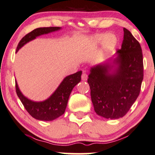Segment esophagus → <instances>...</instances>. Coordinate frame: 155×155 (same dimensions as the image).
I'll return each mask as SVG.
<instances>
[{"mask_svg": "<svg viewBox=\"0 0 155 155\" xmlns=\"http://www.w3.org/2000/svg\"><path fill=\"white\" fill-rule=\"evenodd\" d=\"M87 79H88L87 74L86 73L85 71H83V73L81 74V79L83 80V81H86V80H87Z\"/></svg>", "mask_w": 155, "mask_h": 155, "instance_id": "esophagus-1", "label": "esophagus"}]
</instances>
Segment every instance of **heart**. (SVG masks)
<instances>
[{
	"label": "heart",
	"mask_w": 155,
	"mask_h": 155,
	"mask_svg": "<svg viewBox=\"0 0 155 155\" xmlns=\"http://www.w3.org/2000/svg\"><path fill=\"white\" fill-rule=\"evenodd\" d=\"M103 41V47L104 48H109L112 47L117 41V38L114 35L109 34H96L91 38V43L94 46H97Z\"/></svg>",
	"instance_id": "obj_1"
}]
</instances>
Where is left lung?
I'll return each mask as SVG.
<instances>
[{
	"label": "left lung",
	"mask_w": 155,
	"mask_h": 155,
	"mask_svg": "<svg viewBox=\"0 0 155 155\" xmlns=\"http://www.w3.org/2000/svg\"><path fill=\"white\" fill-rule=\"evenodd\" d=\"M110 74L109 64L91 68L87 82L95 112L107 119H119L130 110L140 93L144 77L143 55L140 43L124 28V40Z\"/></svg>",
	"instance_id": "8db88e82"
}]
</instances>
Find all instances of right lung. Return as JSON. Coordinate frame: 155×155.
Instances as JSON below:
<instances>
[{
  "instance_id": "add662e5",
  "label": "right lung",
  "mask_w": 155,
  "mask_h": 155,
  "mask_svg": "<svg viewBox=\"0 0 155 155\" xmlns=\"http://www.w3.org/2000/svg\"><path fill=\"white\" fill-rule=\"evenodd\" d=\"M60 27H44L34 29L23 37L18 44L16 51L23 45L37 36L48 34L53 31L59 30ZM81 71L66 76L61 83L59 87L51 97L46 101L41 102H35L25 97L18 87L15 81V91L23 107L29 114L34 118L42 121H52L64 114L67 105L68 97L73 88L81 81Z\"/></svg>"
}]
</instances>
